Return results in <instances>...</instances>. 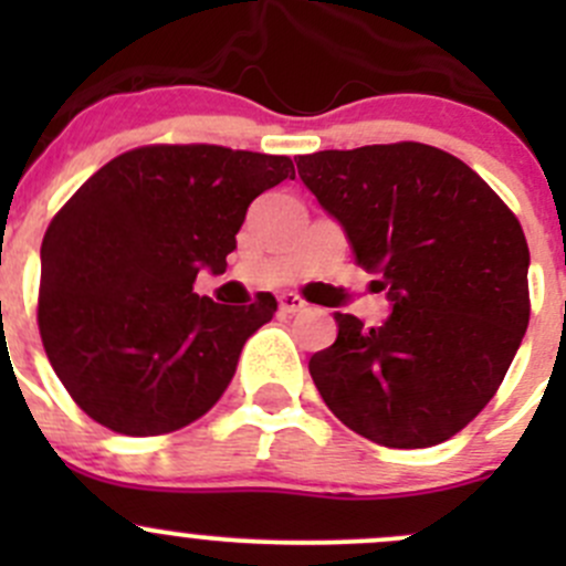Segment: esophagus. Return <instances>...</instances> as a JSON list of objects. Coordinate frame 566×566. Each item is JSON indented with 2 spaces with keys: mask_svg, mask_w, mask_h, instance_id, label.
Returning <instances> with one entry per match:
<instances>
[{
  "mask_svg": "<svg viewBox=\"0 0 566 566\" xmlns=\"http://www.w3.org/2000/svg\"><path fill=\"white\" fill-rule=\"evenodd\" d=\"M304 310H306V301L301 298V295L295 293L279 295V312H284V315H298V312Z\"/></svg>",
  "mask_w": 566,
  "mask_h": 566,
  "instance_id": "1",
  "label": "esophagus"
}]
</instances>
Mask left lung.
<instances>
[{
    "label": "left lung",
    "mask_w": 566,
    "mask_h": 566,
    "mask_svg": "<svg viewBox=\"0 0 566 566\" xmlns=\"http://www.w3.org/2000/svg\"><path fill=\"white\" fill-rule=\"evenodd\" d=\"M391 315L364 328L336 312L310 358L331 413L391 449L449 441L493 399L528 328L521 221L468 164L421 142L298 156Z\"/></svg>",
    "instance_id": "left-lung-1"
}]
</instances>
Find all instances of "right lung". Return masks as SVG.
I'll list each match as a JSON object with an SVG mask.
<instances>
[{"instance_id": "obj_1", "label": "right lung", "mask_w": 566, "mask_h": 566, "mask_svg": "<svg viewBox=\"0 0 566 566\" xmlns=\"http://www.w3.org/2000/svg\"><path fill=\"white\" fill-rule=\"evenodd\" d=\"M287 177V156L147 145L67 199L40 247L38 325L90 419L119 436H164L219 402L276 298L224 306L193 293V279L227 271L249 205Z\"/></svg>"}]
</instances>
